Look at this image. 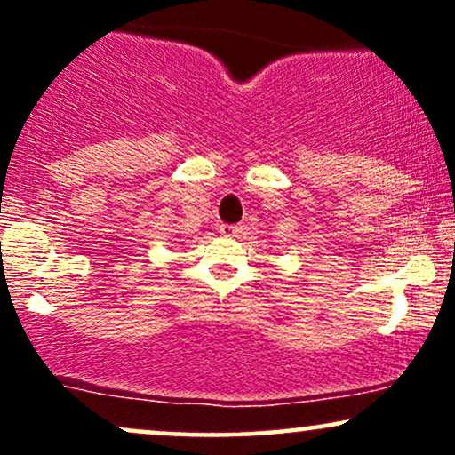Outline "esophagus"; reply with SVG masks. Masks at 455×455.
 I'll return each instance as SVG.
<instances>
[{"mask_svg":"<svg viewBox=\"0 0 455 455\" xmlns=\"http://www.w3.org/2000/svg\"><path fill=\"white\" fill-rule=\"evenodd\" d=\"M239 231H242V228L235 227V224H222L220 227V233L224 235V237H237Z\"/></svg>","mask_w":455,"mask_h":455,"instance_id":"obj_1","label":"esophagus"}]
</instances>
